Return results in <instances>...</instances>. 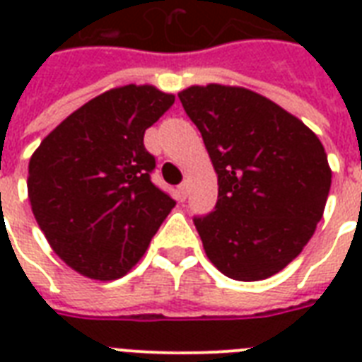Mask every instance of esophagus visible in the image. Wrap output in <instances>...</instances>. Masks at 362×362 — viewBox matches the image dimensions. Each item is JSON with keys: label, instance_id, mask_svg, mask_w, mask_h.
<instances>
[{"label": "esophagus", "instance_id": "34e87169", "mask_svg": "<svg viewBox=\"0 0 362 362\" xmlns=\"http://www.w3.org/2000/svg\"><path fill=\"white\" fill-rule=\"evenodd\" d=\"M178 193H180V199H186V195H187V182L184 180L180 184V186H178Z\"/></svg>", "mask_w": 362, "mask_h": 362}]
</instances>
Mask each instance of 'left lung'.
Wrapping results in <instances>:
<instances>
[{
	"label": "left lung",
	"mask_w": 362,
	"mask_h": 362,
	"mask_svg": "<svg viewBox=\"0 0 362 362\" xmlns=\"http://www.w3.org/2000/svg\"><path fill=\"white\" fill-rule=\"evenodd\" d=\"M178 98L218 175L214 210L193 218L204 252L233 280L280 272L325 210V148L298 118L246 88L192 86Z\"/></svg>",
	"instance_id": "1"
}]
</instances>
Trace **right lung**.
I'll return each mask as SVG.
<instances>
[{"mask_svg":"<svg viewBox=\"0 0 362 362\" xmlns=\"http://www.w3.org/2000/svg\"><path fill=\"white\" fill-rule=\"evenodd\" d=\"M175 103L153 86L115 88L67 116L30 159L28 195L52 250L76 272L116 280L144 255L175 199L152 182L144 131Z\"/></svg>","mask_w":362,"mask_h":362,"instance_id":"1","label":"right lung"}]
</instances>
